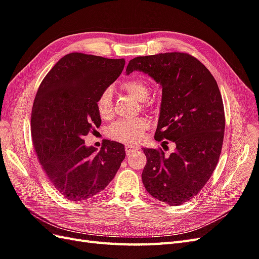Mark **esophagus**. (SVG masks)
<instances>
[{
	"label": "esophagus",
	"instance_id": "esophagus-1",
	"mask_svg": "<svg viewBox=\"0 0 259 259\" xmlns=\"http://www.w3.org/2000/svg\"><path fill=\"white\" fill-rule=\"evenodd\" d=\"M137 149H138V148L136 147V145H131V144L124 145V151H125V153H127V154L134 153V152H135Z\"/></svg>",
	"mask_w": 259,
	"mask_h": 259
}]
</instances>
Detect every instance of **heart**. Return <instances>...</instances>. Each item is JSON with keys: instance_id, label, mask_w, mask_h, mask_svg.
<instances>
[{"instance_id": "b5f03b06", "label": "heart", "mask_w": 259, "mask_h": 259, "mask_svg": "<svg viewBox=\"0 0 259 259\" xmlns=\"http://www.w3.org/2000/svg\"><path fill=\"white\" fill-rule=\"evenodd\" d=\"M122 90L129 96L138 102L148 101L151 94V86L144 78L136 77L122 83ZM96 109L102 118H110L114 114V101L112 91L109 88L104 89L96 99ZM149 129V121L144 118L122 119L110 125L108 130L109 137L121 142H137L140 140L143 132Z\"/></svg>"}]
</instances>
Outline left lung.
Masks as SVG:
<instances>
[{
  "mask_svg": "<svg viewBox=\"0 0 259 259\" xmlns=\"http://www.w3.org/2000/svg\"><path fill=\"white\" fill-rule=\"evenodd\" d=\"M136 70L162 86L155 140L176 144L169 155L161 148L143 149V185L162 202H187L207 184L221 154L225 117L220 90L210 71L185 52L137 57L125 72Z\"/></svg>",
  "mask_w": 259,
  "mask_h": 259,
  "instance_id": "left-lung-1",
  "label": "left lung"
}]
</instances>
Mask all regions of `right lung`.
Listing matches in <instances>:
<instances>
[{
	"label": "right lung",
	"mask_w": 259,
	"mask_h": 259,
	"mask_svg": "<svg viewBox=\"0 0 259 259\" xmlns=\"http://www.w3.org/2000/svg\"><path fill=\"white\" fill-rule=\"evenodd\" d=\"M124 63V59L72 52L39 85L31 140L44 173L68 200L82 201L105 189L125 156L120 143L107 140L95 153L83 139L101 125L96 99L121 74Z\"/></svg>",
	"instance_id": "obj_1"
}]
</instances>
